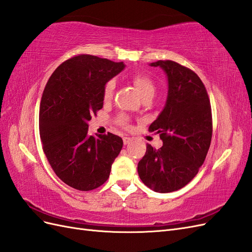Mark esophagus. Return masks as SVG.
<instances>
[{"label": "esophagus", "mask_w": 252, "mask_h": 252, "mask_svg": "<svg viewBox=\"0 0 252 252\" xmlns=\"http://www.w3.org/2000/svg\"><path fill=\"white\" fill-rule=\"evenodd\" d=\"M132 141V138L131 137H124V145H128Z\"/></svg>", "instance_id": "1"}]
</instances>
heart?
Masks as SVG:
<instances>
[{"mask_svg":"<svg viewBox=\"0 0 252 252\" xmlns=\"http://www.w3.org/2000/svg\"><path fill=\"white\" fill-rule=\"evenodd\" d=\"M131 82L135 86V89L139 93L141 98H145L146 96H150V95L151 96L154 95L155 83L153 81V79L151 78L148 74L146 73L134 74L131 76ZM114 91H115V81L114 80L107 81L103 89L104 101H110V100L113 98ZM116 122L118 126L127 128L130 126V117H128L127 115L121 113L116 117Z\"/></svg>","mask_w":252,"mask_h":252,"instance_id":"1","label":"heart"}]
</instances>
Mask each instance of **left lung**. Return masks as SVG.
<instances>
[{"mask_svg": "<svg viewBox=\"0 0 252 252\" xmlns=\"http://www.w3.org/2000/svg\"><path fill=\"white\" fill-rule=\"evenodd\" d=\"M168 76L167 103L149 131H157L163 145H147L138 162V175L150 189L168 193L182 189L204 163L212 138V113L203 81L190 68L171 60H159Z\"/></svg>", "mask_w": 252, "mask_h": 252, "instance_id": "8db88e82", "label": "left lung"}]
</instances>
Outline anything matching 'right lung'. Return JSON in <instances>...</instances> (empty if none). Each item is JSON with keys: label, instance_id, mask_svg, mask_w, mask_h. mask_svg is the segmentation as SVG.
<instances>
[{"label": "right lung", "instance_id": "right-lung-1", "mask_svg": "<svg viewBox=\"0 0 252 252\" xmlns=\"http://www.w3.org/2000/svg\"><path fill=\"white\" fill-rule=\"evenodd\" d=\"M125 68L97 56L81 54L64 61L50 76L39 111L42 148L63 183L79 191L103 185L122 149L112 133L90 136L88 121L103 106L105 83Z\"/></svg>", "mask_w": 252, "mask_h": 252}]
</instances>
